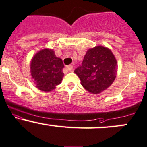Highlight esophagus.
I'll return each mask as SVG.
<instances>
[{"instance_id": "34e87169", "label": "esophagus", "mask_w": 147, "mask_h": 147, "mask_svg": "<svg viewBox=\"0 0 147 147\" xmlns=\"http://www.w3.org/2000/svg\"><path fill=\"white\" fill-rule=\"evenodd\" d=\"M66 68H67V70L68 71H72V70H73V66L72 65H69L66 67Z\"/></svg>"}]
</instances>
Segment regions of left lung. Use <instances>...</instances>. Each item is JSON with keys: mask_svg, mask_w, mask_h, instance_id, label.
Segmentation results:
<instances>
[{"mask_svg": "<svg viewBox=\"0 0 147 147\" xmlns=\"http://www.w3.org/2000/svg\"><path fill=\"white\" fill-rule=\"evenodd\" d=\"M85 89L93 94L106 90L117 76V61L110 49L96 46L86 51L82 65L75 70Z\"/></svg>", "mask_w": 147, "mask_h": 147, "instance_id": "obj_1", "label": "left lung"}]
</instances>
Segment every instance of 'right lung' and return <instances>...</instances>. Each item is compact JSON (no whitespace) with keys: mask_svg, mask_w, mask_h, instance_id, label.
<instances>
[{"mask_svg":"<svg viewBox=\"0 0 147 147\" xmlns=\"http://www.w3.org/2000/svg\"><path fill=\"white\" fill-rule=\"evenodd\" d=\"M30 72L37 88L42 91H53L63 77L62 59L56 57L52 49H43L30 61Z\"/></svg>","mask_w":147,"mask_h":147,"instance_id":"obj_1","label":"right lung"}]
</instances>
